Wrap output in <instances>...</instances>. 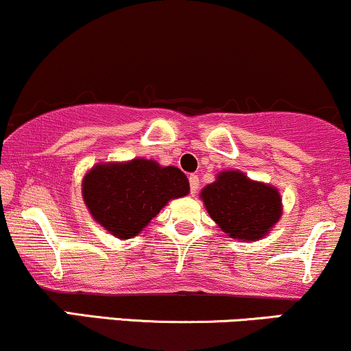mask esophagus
Here are the masks:
<instances>
[{
  "label": "esophagus",
  "mask_w": 351,
  "mask_h": 351,
  "mask_svg": "<svg viewBox=\"0 0 351 351\" xmlns=\"http://www.w3.org/2000/svg\"><path fill=\"white\" fill-rule=\"evenodd\" d=\"M189 188H191V194L197 193V188H199V178L196 175L189 176Z\"/></svg>",
  "instance_id": "1"
}]
</instances>
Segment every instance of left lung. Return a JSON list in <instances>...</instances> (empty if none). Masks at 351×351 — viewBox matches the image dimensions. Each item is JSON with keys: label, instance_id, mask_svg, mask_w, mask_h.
Returning <instances> with one entry per match:
<instances>
[{"label": "left lung", "instance_id": "1", "mask_svg": "<svg viewBox=\"0 0 351 351\" xmlns=\"http://www.w3.org/2000/svg\"><path fill=\"white\" fill-rule=\"evenodd\" d=\"M201 201L223 234L240 242L267 237L280 222L282 201L278 188L248 178L240 170H223L201 189Z\"/></svg>", "mask_w": 351, "mask_h": 351}]
</instances>
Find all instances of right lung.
I'll list each match as a JSON object with an SVG mask.
<instances>
[{
  "label": "right lung",
  "instance_id": "right-lung-1",
  "mask_svg": "<svg viewBox=\"0 0 351 351\" xmlns=\"http://www.w3.org/2000/svg\"><path fill=\"white\" fill-rule=\"evenodd\" d=\"M188 193L189 181L180 168L142 157L96 163L82 181L91 217L121 240L137 237L168 201Z\"/></svg>",
  "mask_w": 351,
  "mask_h": 351
}]
</instances>
